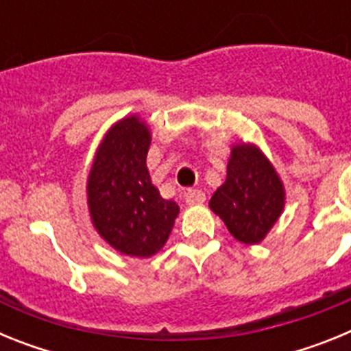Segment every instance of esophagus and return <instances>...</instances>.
I'll list each match as a JSON object with an SVG mask.
<instances>
[{
    "label": "esophagus",
    "mask_w": 351,
    "mask_h": 351,
    "mask_svg": "<svg viewBox=\"0 0 351 351\" xmlns=\"http://www.w3.org/2000/svg\"><path fill=\"white\" fill-rule=\"evenodd\" d=\"M184 202L188 206H197V204L206 202V193L200 190H188L184 191Z\"/></svg>",
    "instance_id": "obj_1"
}]
</instances>
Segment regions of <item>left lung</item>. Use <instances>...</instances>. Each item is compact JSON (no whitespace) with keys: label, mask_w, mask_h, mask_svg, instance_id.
I'll list each match as a JSON object with an SVG mask.
<instances>
[{"label":"left lung","mask_w":351,"mask_h":351,"mask_svg":"<svg viewBox=\"0 0 351 351\" xmlns=\"http://www.w3.org/2000/svg\"><path fill=\"white\" fill-rule=\"evenodd\" d=\"M209 207L237 241L258 244L283 213V182L256 145L237 144L232 147L226 181L214 191Z\"/></svg>","instance_id":"8db88e82"}]
</instances>
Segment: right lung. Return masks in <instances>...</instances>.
<instances>
[{"label": "right lung", "mask_w": 351, "mask_h": 351, "mask_svg": "<svg viewBox=\"0 0 351 351\" xmlns=\"http://www.w3.org/2000/svg\"><path fill=\"white\" fill-rule=\"evenodd\" d=\"M151 133L137 116L108 130L88 178V206L96 232L123 255L147 258L165 246L179 206L151 182Z\"/></svg>", "instance_id": "1"}]
</instances>
